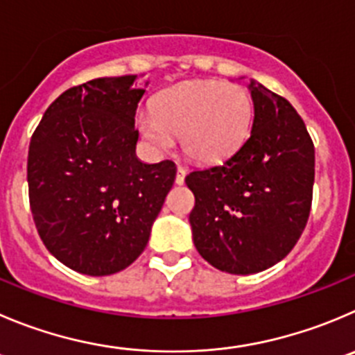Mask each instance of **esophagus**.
<instances>
[{
    "label": "esophagus",
    "mask_w": 355,
    "mask_h": 355,
    "mask_svg": "<svg viewBox=\"0 0 355 355\" xmlns=\"http://www.w3.org/2000/svg\"><path fill=\"white\" fill-rule=\"evenodd\" d=\"M185 173H187V170H185L184 166H178V168H177V177H175V182H177L178 185L184 184V180H185Z\"/></svg>",
    "instance_id": "34e87169"
}]
</instances>
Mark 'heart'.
<instances>
[{
	"label": "heart",
	"mask_w": 355,
	"mask_h": 355,
	"mask_svg": "<svg viewBox=\"0 0 355 355\" xmlns=\"http://www.w3.org/2000/svg\"><path fill=\"white\" fill-rule=\"evenodd\" d=\"M252 117V98L241 85L193 80L159 92L150 115L138 117V129L155 148H168L178 135L189 159L215 164L243 145Z\"/></svg>",
	"instance_id": "obj_1"
}]
</instances>
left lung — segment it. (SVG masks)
Returning <instances> with one entry per match:
<instances>
[{
    "label": "left lung",
    "mask_w": 355,
    "mask_h": 355,
    "mask_svg": "<svg viewBox=\"0 0 355 355\" xmlns=\"http://www.w3.org/2000/svg\"><path fill=\"white\" fill-rule=\"evenodd\" d=\"M248 91L250 137L223 164L185 177L196 198L189 223L198 252L231 275L259 273L293 250L315 177V148L293 105L256 80Z\"/></svg>",
    "instance_id": "8db88e82"
}]
</instances>
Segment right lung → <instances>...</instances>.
Instances as JSON below:
<instances>
[{"instance_id":"right-lung-1","label":"right lung","mask_w":355,"mask_h":355,"mask_svg":"<svg viewBox=\"0 0 355 355\" xmlns=\"http://www.w3.org/2000/svg\"><path fill=\"white\" fill-rule=\"evenodd\" d=\"M137 78H94L64 91L29 144L40 238L55 259L89 277L117 273L144 252L177 175L171 161L137 157L135 115L145 94Z\"/></svg>"}]
</instances>
